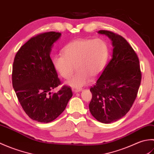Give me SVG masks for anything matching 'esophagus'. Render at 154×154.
<instances>
[{
  "mask_svg": "<svg viewBox=\"0 0 154 154\" xmlns=\"http://www.w3.org/2000/svg\"><path fill=\"white\" fill-rule=\"evenodd\" d=\"M72 91H73L74 93H78L82 91V89H74L73 88V89H72Z\"/></svg>",
  "mask_w": 154,
  "mask_h": 154,
  "instance_id": "1",
  "label": "esophagus"
}]
</instances>
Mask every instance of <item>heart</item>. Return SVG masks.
Instances as JSON below:
<instances>
[{
	"mask_svg": "<svg viewBox=\"0 0 154 154\" xmlns=\"http://www.w3.org/2000/svg\"><path fill=\"white\" fill-rule=\"evenodd\" d=\"M63 55L54 57V65L62 77L68 79L69 85L80 88L88 83L90 77L98 76L104 69L109 58V49L100 38L85 39L71 42L63 50Z\"/></svg>",
	"mask_w": 154,
	"mask_h": 154,
	"instance_id": "b5f03b06",
	"label": "heart"
}]
</instances>
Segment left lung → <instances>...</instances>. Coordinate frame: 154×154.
Wrapping results in <instances>:
<instances>
[{"label": "left lung", "mask_w": 154, "mask_h": 154, "mask_svg": "<svg viewBox=\"0 0 154 154\" xmlns=\"http://www.w3.org/2000/svg\"><path fill=\"white\" fill-rule=\"evenodd\" d=\"M98 33L109 37L112 43V56L91 87V114L104 124L120 119L134 102L142 79L138 55L121 35L108 30Z\"/></svg>", "instance_id": "obj_1"}]
</instances>
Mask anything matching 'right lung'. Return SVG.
I'll return each instance as SVG.
<instances>
[{"instance_id":"obj_1","label":"right lung","mask_w":154,"mask_h":154,"mask_svg":"<svg viewBox=\"0 0 154 154\" xmlns=\"http://www.w3.org/2000/svg\"><path fill=\"white\" fill-rule=\"evenodd\" d=\"M60 32H49L30 39L16 53L12 66V86L27 115L39 122L48 123L63 112L73 96L64 85L57 93L51 91L61 84L50 52Z\"/></svg>"}]
</instances>
